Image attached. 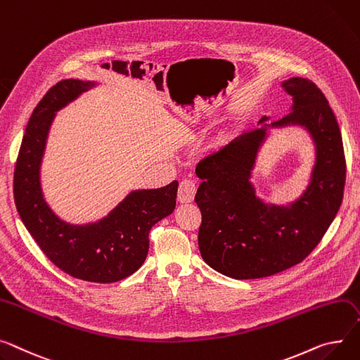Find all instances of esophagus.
<instances>
[{"instance_id":"esophagus-1","label":"esophagus","mask_w":360,"mask_h":360,"mask_svg":"<svg viewBox=\"0 0 360 360\" xmlns=\"http://www.w3.org/2000/svg\"><path fill=\"white\" fill-rule=\"evenodd\" d=\"M197 193V185L194 181L184 179L178 188V201L179 202H193Z\"/></svg>"}]
</instances>
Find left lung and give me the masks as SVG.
I'll use <instances>...</instances> for the list:
<instances>
[{"label": "left lung", "instance_id": "8db88e82", "mask_svg": "<svg viewBox=\"0 0 360 360\" xmlns=\"http://www.w3.org/2000/svg\"><path fill=\"white\" fill-rule=\"evenodd\" d=\"M290 112L234 139L197 165L195 202L202 215L198 246L214 271L234 279L275 275L302 262L320 243L342 205L346 181L343 140L321 89L309 79L282 82ZM300 125L315 141L316 162L303 195L288 206L266 205L250 182L268 128Z\"/></svg>", "mask_w": 360, "mask_h": 360}]
</instances>
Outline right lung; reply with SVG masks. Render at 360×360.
Masks as SVG:
<instances>
[{
    "label": "right lung",
    "mask_w": 360,
    "mask_h": 360,
    "mask_svg": "<svg viewBox=\"0 0 360 360\" xmlns=\"http://www.w3.org/2000/svg\"><path fill=\"white\" fill-rule=\"evenodd\" d=\"M97 84L65 79L46 92L22 136L14 171L20 219L43 253L65 274L98 283L134 274L149 252V231L176 205L178 181L156 189H136L104 219L88 224L60 220L46 202L40 167L55 114Z\"/></svg>",
    "instance_id": "obj_1"
}]
</instances>
